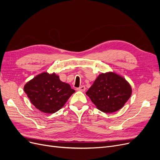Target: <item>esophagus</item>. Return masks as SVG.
Instances as JSON below:
<instances>
[{"label": "esophagus", "instance_id": "1", "mask_svg": "<svg viewBox=\"0 0 160 160\" xmlns=\"http://www.w3.org/2000/svg\"><path fill=\"white\" fill-rule=\"evenodd\" d=\"M85 89H86V88H85V87L84 86V85H82V86H81L80 88H77V90L78 91H85Z\"/></svg>", "mask_w": 160, "mask_h": 160}]
</instances>
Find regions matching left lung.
Here are the masks:
<instances>
[{
  "instance_id": "8db88e82",
  "label": "left lung",
  "mask_w": 160,
  "mask_h": 160,
  "mask_svg": "<svg viewBox=\"0 0 160 160\" xmlns=\"http://www.w3.org/2000/svg\"><path fill=\"white\" fill-rule=\"evenodd\" d=\"M132 93L128 81L111 71L99 74L86 92L96 108L104 113H113L122 109Z\"/></svg>"
}]
</instances>
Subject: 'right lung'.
<instances>
[{"label":"right lung","mask_w":160,"mask_h":160,"mask_svg":"<svg viewBox=\"0 0 160 160\" xmlns=\"http://www.w3.org/2000/svg\"><path fill=\"white\" fill-rule=\"evenodd\" d=\"M24 91L35 107L45 113H54L63 107L75 91L60 80L55 72H43L28 81Z\"/></svg>","instance_id":"right-lung-1"}]
</instances>
